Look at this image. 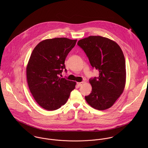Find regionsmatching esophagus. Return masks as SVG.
I'll list each match as a JSON object with an SVG mask.
<instances>
[{
	"label": "esophagus",
	"instance_id": "obj_1",
	"mask_svg": "<svg viewBox=\"0 0 148 148\" xmlns=\"http://www.w3.org/2000/svg\"><path fill=\"white\" fill-rule=\"evenodd\" d=\"M84 83V82H80V83H77V85H78V86H82L83 85V84Z\"/></svg>",
	"mask_w": 148,
	"mask_h": 148
}]
</instances>
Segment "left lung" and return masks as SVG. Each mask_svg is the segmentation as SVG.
<instances>
[{"label": "left lung", "instance_id": "left-lung-1", "mask_svg": "<svg viewBox=\"0 0 148 148\" xmlns=\"http://www.w3.org/2000/svg\"><path fill=\"white\" fill-rule=\"evenodd\" d=\"M99 76L89 80L92 89L85 96L92 108L106 110L113 106L123 93L126 83L125 60L117 42L100 36H90L77 42Z\"/></svg>", "mask_w": 148, "mask_h": 148}]
</instances>
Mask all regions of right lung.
I'll return each instance as SVG.
<instances>
[{
    "label": "right lung",
    "instance_id": "right-lung-1",
    "mask_svg": "<svg viewBox=\"0 0 148 148\" xmlns=\"http://www.w3.org/2000/svg\"><path fill=\"white\" fill-rule=\"evenodd\" d=\"M76 42L66 38L45 39L31 55L26 68L27 83L35 100L45 110H55L64 105L75 88L76 82L59 75Z\"/></svg>",
    "mask_w": 148,
    "mask_h": 148
}]
</instances>
